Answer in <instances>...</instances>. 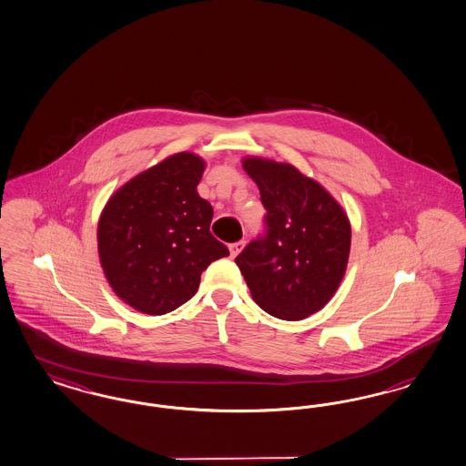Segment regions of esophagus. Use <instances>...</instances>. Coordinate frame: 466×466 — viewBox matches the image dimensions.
I'll return each instance as SVG.
<instances>
[{"label": "esophagus", "mask_w": 466, "mask_h": 466, "mask_svg": "<svg viewBox=\"0 0 466 466\" xmlns=\"http://www.w3.org/2000/svg\"><path fill=\"white\" fill-rule=\"evenodd\" d=\"M246 246V241L242 239V241L234 242V244H230L228 246V251H230V257L236 258L242 251V248Z\"/></svg>", "instance_id": "34e87169"}]
</instances>
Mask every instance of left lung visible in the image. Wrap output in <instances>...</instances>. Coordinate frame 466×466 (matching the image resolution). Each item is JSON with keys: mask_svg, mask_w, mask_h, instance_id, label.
<instances>
[{"mask_svg": "<svg viewBox=\"0 0 466 466\" xmlns=\"http://www.w3.org/2000/svg\"><path fill=\"white\" fill-rule=\"evenodd\" d=\"M267 209L265 234L236 258L253 299L280 320L317 313L344 277L351 225L320 184L289 163L244 158Z\"/></svg>", "mask_w": 466, "mask_h": 466, "instance_id": "8db88e82", "label": "left lung"}]
</instances>
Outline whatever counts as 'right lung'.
Segmentation results:
<instances>
[{
  "label": "right lung",
  "mask_w": 466,
  "mask_h": 466,
  "mask_svg": "<svg viewBox=\"0 0 466 466\" xmlns=\"http://www.w3.org/2000/svg\"><path fill=\"white\" fill-rule=\"evenodd\" d=\"M205 161L177 153L130 178L108 199L97 224V251L112 289L147 315L189 301L201 273L227 246L213 238V208L196 187Z\"/></svg>",
  "instance_id": "add662e5"
}]
</instances>
